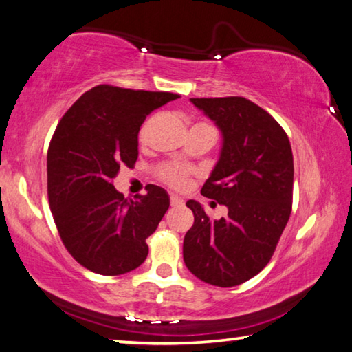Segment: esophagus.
<instances>
[{"label": "esophagus", "instance_id": "esophagus-1", "mask_svg": "<svg viewBox=\"0 0 352 352\" xmlns=\"http://www.w3.org/2000/svg\"><path fill=\"white\" fill-rule=\"evenodd\" d=\"M170 203H171L173 207H179V206L184 204V201H182L181 198H177L176 195H171V197H170Z\"/></svg>", "mask_w": 352, "mask_h": 352}]
</instances>
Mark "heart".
I'll use <instances>...</instances> for the list:
<instances>
[{"instance_id":"obj_1","label":"heart","mask_w":352,"mask_h":352,"mask_svg":"<svg viewBox=\"0 0 352 352\" xmlns=\"http://www.w3.org/2000/svg\"><path fill=\"white\" fill-rule=\"evenodd\" d=\"M157 175L165 184H168L173 188H186L190 182V176H192V170L187 166L177 165V164H166L162 165L157 170Z\"/></svg>"}]
</instances>
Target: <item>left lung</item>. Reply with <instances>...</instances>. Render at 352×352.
Here are the masks:
<instances>
[{
	"instance_id": "obj_1",
	"label": "left lung",
	"mask_w": 352,
	"mask_h": 352,
	"mask_svg": "<svg viewBox=\"0 0 352 352\" xmlns=\"http://www.w3.org/2000/svg\"><path fill=\"white\" fill-rule=\"evenodd\" d=\"M221 131L220 159L201 195L228 207L210 220L195 199L184 262L198 279L240 285L267 267L292 214L293 154L285 131L241 96L190 98Z\"/></svg>"
}]
</instances>
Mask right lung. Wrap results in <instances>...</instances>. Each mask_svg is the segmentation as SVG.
Returning <instances> with one entry per match:
<instances>
[{
    "mask_svg": "<svg viewBox=\"0 0 352 352\" xmlns=\"http://www.w3.org/2000/svg\"><path fill=\"white\" fill-rule=\"evenodd\" d=\"M176 98L96 85L57 124L46 157L50 207L63 245L90 272L118 276L145 262L168 193L151 184L146 195L126 199L112 181L120 166H134L146 115Z\"/></svg>",
    "mask_w": 352,
    "mask_h": 352,
    "instance_id": "1",
    "label": "right lung"
}]
</instances>
